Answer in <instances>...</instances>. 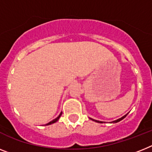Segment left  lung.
<instances>
[{"label":"left lung","instance_id":"1","mask_svg":"<svg viewBox=\"0 0 152 152\" xmlns=\"http://www.w3.org/2000/svg\"><path fill=\"white\" fill-rule=\"evenodd\" d=\"M127 115V114H126V115L123 116V117H122L119 118V119L116 120V121H113L112 122V123H117V122L121 121V120H123L124 118V117H125ZM90 119H91L92 121H95V122H97V123H103V121H96V120H94V119H92V118H90Z\"/></svg>","mask_w":152,"mask_h":152}]
</instances>
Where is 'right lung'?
Listing matches in <instances>:
<instances>
[{
	"mask_svg": "<svg viewBox=\"0 0 152 152\" xmlns=\"http://www.w3.org/2000/svg\"><path fill=\"white\" fill-rule=\"evenodd\" d=\"M62 112H61L60 114H59V115H58V117H57L56 118V119L52 120V121H50V122H49V123L46 124H45V125H50V124H54V123H56V122L58 121V119H59V117H61V115H62Z\"/></svg>",
	"mask_w": 152,
	"mask_h": 152,
	"instance_id": "obj_1",
	"label": "right lung"
}]
</instances>
